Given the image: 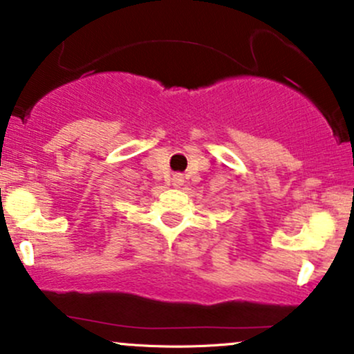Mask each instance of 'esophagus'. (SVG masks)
<instances>
[{
	"instance_id": "esophagus-1",
	"label": "esophagus",
	"mask_w": 354,
	"mask_h": 354,
	"mask_svg": "<svg viewBox=\"0 0 354 354\" xmlns=\"http://www.w3.org/2000/svg\"><path fill=\"white\" fill-rule=\"evenodd\" d=\"M183 176H181V174H174V176H173V185L174 186H181V185H183Z\"/></svg>"
}]
</instances>
